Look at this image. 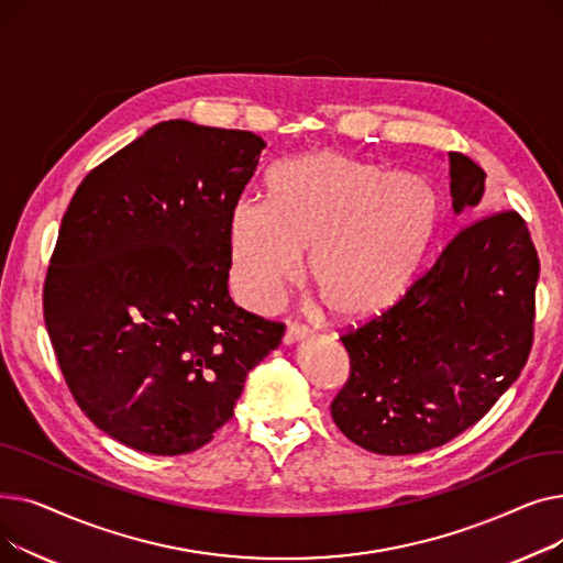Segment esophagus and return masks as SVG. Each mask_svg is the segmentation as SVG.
I'll return each instance as SVG.
<instances>
[{
    "label": "esophagus",
    "instance_id": "esophagus-1",
    "mask_svg": "<svg viewBox=\"0 0 563 563\" xmlns=\"http://www.w3.org/2000/svg\"><path fill=\"white\" fill-rule=\"evenodd\" d=\"M308 333H310L308 327H299V323H289V327L285 329L283 342H285V344H291V342H297V340H303Z\"/></svg>",
    "mask_w": 563,
    "mask_h": 563
}]
</instances>
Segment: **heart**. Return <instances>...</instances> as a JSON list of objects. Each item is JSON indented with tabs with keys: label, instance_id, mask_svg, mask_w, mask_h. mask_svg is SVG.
I'll return each mask as SVG.
<instances>
[{
	"label": "heart",
	"instance_id": "1",
	"mask_svg": "<svg viewBox=\"0 0 563 563\" xmlns=\"http://www.w3.org/2000/svg\"><path fill=\"white\" fill-rule=\"evenodd\" d=\"M440 223L435 191L416 175L335 151L285 162L269 202L244 198L228 225L230 283L255 310L274 308L303 274L340 319L393 308L416 280Z\"/></svg>",
	"mask_w": 563,
	"mask_h": 563
}]
</instances>
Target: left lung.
I'll list each match as a JSON object with an SVG mask.
<instances>
[{
	"instance_id": "1",
	"label": "left lung",
	"mask_w": 563,
	"mask_h": 563,
	"mask_svg": "<svg viewBox=\"0 0 563 563\" xmlns=\"http://www.w3.org/2000/svg\"><path fill=\"white\" fill-rule=\"evenodd\" d=\"M486 173L450 153L454 212L479 205ZM539 253L501 210L461 228L431 269L378 317L349 329V378L331 404L358 448L420 454L477 424L520 376L534 342Z\"/></svg>"
}]
</instances>
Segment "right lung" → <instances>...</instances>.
Listing matches in <instances>:
<instances>
[{
	"label": "right lung",
	"instance_id": "add662e5",
	"mask_svg": "<svg viewBox=\"0 0 563 563\" xmlns=\"http://www.w3.org/2000/svg\"><path fill=\"white\" fill-rule=\"evenodd\" d=\"M266 143L166 121L96 166L58 228L43 314L77 406L157 456L200 450L234 416L285 323L228 294L232 207Z\"/></svg>",
	"mask_w": 563,
	"mask_h": 563
}]
</instances>
